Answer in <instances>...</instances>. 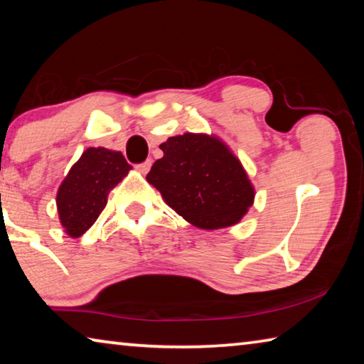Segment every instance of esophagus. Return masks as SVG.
<instances>
[{"instance_id": "esophagus-1", "label": "esophagus", "mask_w": 364, "mask_h": 364, "mask_svg": "<svg viewBox=\"0 0 364 364\" xmlns=\"http://www.w3.org/2000/svg\"><path fill=\"white\" fill-rule=\"evenodd\" d=\"M151 167H152V160H146V162H143V164H139V165H136V170L139 171V173H143V175H146L147 171L151 170Z\"/></svg>"}]
</instances>
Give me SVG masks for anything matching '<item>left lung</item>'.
I'll list each match as a JSON object with an SVG mask.
<instances>
[{
    "label": "left lung",
    "mask_w": 364,
    "mask_h": 364,
    "mask_svg": "<svg viewBox=\"0 0 364 364\" xmlns=\"http://www.w3.org/2000/svg\"><path fill=\"white\" fill-rule=\"evenodd\" d=\"M164 157L146 180L165 204L200 230L239 223L255 199L254 184L241 160L220 138L184 133L160 144Z\"/></svg>",
    "instance_id": "obj_1"
}]
</instances>
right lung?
I'll list each match as a JSON object with an SVG mask.
<instances>
[{
	"label": "right lung",
	"mask_w": 364,
	"mask_h": 364,
	"mask_svg": "<svg viewBox=\"0 0 364 364\" xmlns=\"http://www.w3.org/2000/svg\"><path fill=\"white\" fill-rule=\"evenodd\" d=\"M130 170L122 152L88 147L58 189V213L65 234L80 237L88 231L106 207L110 189Z\"/></svg>",
	"instance_id": "right-lung-1"
}]
</instances>
